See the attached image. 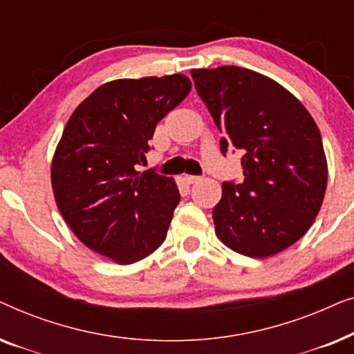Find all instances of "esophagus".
<instances>
[{"instance_id": "1", "label": "esophagus", "mask_w": 354, "mask_h": 354, "mask_svg": "<svg viewBox=\"0 0 354 354\" xmlns=\"http://www.w3.org/2000/svg\"><path fill=\"white\" fill-rule=\"evenodd\" d=\"M183 178H185L187 183H196V182L201 180V178L198 177V176H185Z\"/></svg>"}]
</instances>
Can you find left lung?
Segmentation results:
<instances>
[{
	"mask_svg": "<svg viewBox=\"0 0 354 354\" xmlns=\"http://www.w3.org/2000/svg\"><path fill=\"white\" fill-rule=\"evenodd\" d=\"M195 88L222 133L243 153V182L222 183L212 209L222 243L250 258L287 250L309 230L327 188L321 132L277 82L239 66L193 69Z\"/></svg>",
	"mask_w": 354,
	"mask_h": 354,
	"instance_id": "1",
	"label": "left lung"
}]
</instances>
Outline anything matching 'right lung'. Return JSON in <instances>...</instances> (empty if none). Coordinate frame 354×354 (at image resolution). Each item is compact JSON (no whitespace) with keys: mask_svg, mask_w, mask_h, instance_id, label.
<instances>
[{"mask_svg":"<svg viewBox=\"0 0 354 354\" xmlns=\"http://www.w3.org/2000/svg\"><path fill=\"white\" fill-rule=\"evenodd\" d=\"M190 90L182 74L113 80L67 120L51 162L57 209L82 243L114 263H137L166 240L180 193L172 177L137 166Z\"/></svg>","mask_w":354,"mask_h":354,"instance_id":"obj_1","label":"right lung"}]
</instances>
